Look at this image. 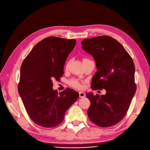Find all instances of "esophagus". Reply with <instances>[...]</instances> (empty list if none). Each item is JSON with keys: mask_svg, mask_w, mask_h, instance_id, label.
<instances>
[{"mask_svg": "<svg viewBox=\"0 0 150 150\" xmlns=\"http://www.w3.org/2000/svg\"><path fill=\"white\" fill-rule=\"evenodd\" d=\"M79 98H84L86 96V94L83 92H79Z\"/></svg>", "mask_w": 150, "mask_h": 150, "instance_id": "1", "label": "esophagus"}]
</instances>
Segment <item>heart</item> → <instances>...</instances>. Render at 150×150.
Wrapping results in <instances>:
<instances>
[{"label": "heart", "mask_w": 150, "mask_h": 150, "mask_svg": "<svg viewBox=\"0 0 150 150\" xmlns=\"http://www.w3.org/2000/svg\"><path fill=\"white\" fill-rule=\"evenodd\" d=\"M68 66V64H66V67L67 68ZM69 84L72 86V87H73L74 88H77V89H81L83 88L82 84L79 82V81L76 80V79H71L69 81Z\"/></svg>", "instance_id": "b5f03b06"}]
</instances>
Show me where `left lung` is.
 I'll return each instance as SVG.
<instances>
[{"label":"left lung","mask_w":150,"mask_h":150,"mask_svg":"<svg viewBox=\"0 0 150 150\" xmlns=\"http://www.w3.org/2000/svg\"><path fill=\"white\" fill-rule=\"evenodd\" d=\"M82 48L91 54L98 71L91 81L93 90L106 89L105 95L86 94L89 120L102 128L115 125L126 116L137 90L132 58L115 39L100 35L84 39Z\"/></svg>","instance_id":"left-lung-1"}]
</instances>
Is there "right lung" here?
I'll return each instance as SVG.
<instances>
[{
    "label": "right lung",
    "instance_id": "right-lung-1",
    "mask_svg": "<svg viewBox=\"0 0 150 150\" xmlns=\"http://www.w3.org/2000/svg\"><path fill=\"white\" fill-rule=\"evenodd\" d=\"M76 43L75 39L51 36L39 42L22 62L18 91L25 110L34 123L53 128L64 118L68 109L79 93L67 88L57 93L52 80L59 81L64 66Z\"/></svg>",
    "mask_w": 150,
    "mask_h": 150
}]
</instances>
